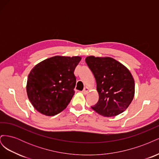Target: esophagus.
<instances>
[{
    "label": "esophagus",
    "instance_id": "1",
    "mask_svg": "<svg viewBox=\"0 0 159 159\" xmlns=\"http://www.w3.org/2000/svg\"><path fill=\"white\" fill-rule=\"evenodd\" d=\"M88 91H89V88L88 87H85L82 91V93L84 94H87L88 93Z\"/></svg>",
    "mask_w": 159,
    "mask_h": 159
}]
</instances>
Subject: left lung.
Wrapping results in <instances>:
<instances>
[{
  "instance_id": "1",
  "label": "left lung",
  "mask_w": 159,
  "mask_h": 159,
  "mask_svg": "<svg viewBox=\"0 0 159 159\" xmlns=\"http://www.w3.org/2000/svg\"><path fill=\"white\" fill-rule=\"evenodd\" d=\"M85 61L94 75L99 96L91 108L106 117L123 113L134 95V80L129 69L111 57L90 56Z\"/></svg>"
}]
</instances>
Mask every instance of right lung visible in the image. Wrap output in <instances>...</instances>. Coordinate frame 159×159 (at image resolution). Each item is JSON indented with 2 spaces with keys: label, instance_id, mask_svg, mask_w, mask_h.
<instances>
[{
  "label": "right lung",
  "instance_id": "obj_1",
  "mask_svg": "<svg viewBox=\"0 0 159 159\" xmlns=\"http://www.w3.org/2000/svg\"><path fill=\"white\" fill-rule=\"evenodd\" d=\"M80 56H56L36 64L28 74V98L38 112L54 116L64 110L75 93L74 70Z\"/></svg>",
  "mask_w": 159,
  "mask_h": 159
}]
</instances>
